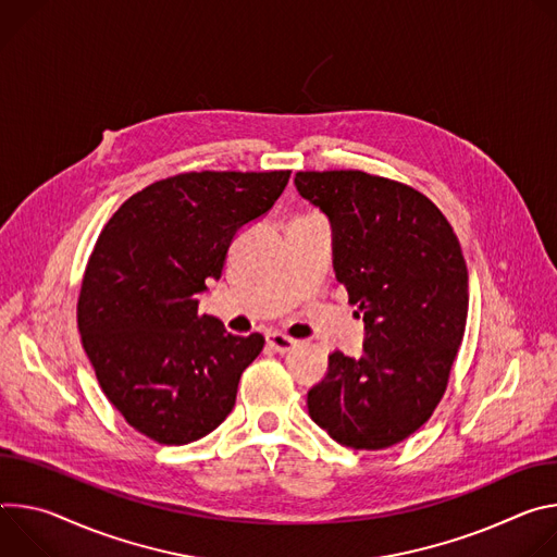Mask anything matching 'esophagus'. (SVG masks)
Wrapping results in <instances>:
<instances>
[{
	"mask_svg": "<svg viewBox=\"0 0 557 557\" xmlns=\"http://www.w3.org/2000/svg\"><path fill=\"white\" fill-rule=\"evenodd\" d=\"M268 345L278 354H287L292 347H296V341L281 332H268Z\"/></svg>",
	"mask_w": 557,
	"mask_h": 557,
	"instance_id": "esophagus-1",
	"label": "esophagus"
}]
</instances>
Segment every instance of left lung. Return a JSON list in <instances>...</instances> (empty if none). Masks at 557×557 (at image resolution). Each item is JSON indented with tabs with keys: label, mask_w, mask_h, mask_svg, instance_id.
Here are the masks:
<instances>
[{
	"label": "left lung",
	"mask_w": 557,
	"mask_h": 557,
	"mask_svg": "<svg viewBox=\"0 0 557 557\" xmlns=\"http://www.w3.org/2000/svg\"><path fill=\"white\" fill-rule=\"evenodd\" d=\"M334 232V272L364 321L362 356H330L307 409L351 449L376 451L438 407L465 336L469 272L445 214L405 183L360 170L296 172Z\"/></svg>",
	"instance_id": "1"
}]
</instances>
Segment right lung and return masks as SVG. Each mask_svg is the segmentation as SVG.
I'll list each match as a JSON object with an SVG mask.
<instances>
[{"label":"right lung","mask_w":557,"mask_h":557,"mask_svg":"<svg viewBox=\"0 0 557 557\" xmlns=\"http://www.w3.org/2000/svg\"><path fill=\"white\" fill-rule=\"evenodd\" d=\"M289 170L183 172L123 203L88 259L77 325L106 398L159 445L214 431L236 403L261 334L234 336L199 314L236 232L263 216Z\"/></svg>","instance_id":"1"}]
</instances>
